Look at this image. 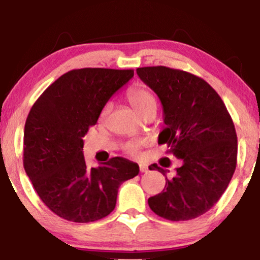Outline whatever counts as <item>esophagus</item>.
Instances as JSON below:
<instances>
[{"label": "esophagus", "instance_id": "esophagus-1", "mask_svg": "<svg viewBox=\"0 0 260 260\" xmlns=\"http://www.w3.org/2000/svg\"><path fill=\"white\" fill-rule=\"evenodd\" d=\"M140 170H141V173H147L149 168H148V166H145V165H140Z\"/></svg>", "mask_w": 260, "mask_h": 260}]
</instances>
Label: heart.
I'll return each mask as SVG.
<instances>
[{
  "instance_id": "b5f03b06",
  "label": "heart",
  "mask_w": 260,
  "mask_h": 260,
  "mask_svg": "<svg viewBox=\"0 0 260 260\" xmlns=\"http://www.w3.org/2000/svg\"><path fill=\"white\" fill-rule=\"evenodd\" d=\"M127 99H129L130 104L135 109L138 115L142 116L149 109H156V97L154 93L145 86H135L127 92ZM110 110H111V103H106L101 112V119H105L106 116L109 115ZM141 144L136 142H131L124 145V151L130 156H137L140 152Z\"/></svg>"
}]
</instances>
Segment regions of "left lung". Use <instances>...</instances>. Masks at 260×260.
<instances>
[{"label":"left lung","instance_id":"8db88e82","mask_svg":"<svg viewBox=\"0 0 260 260\" xmlns=\"http://www.w3.org/2000/svg\"><path fill=\"white\" fill-rule=\"evenodd\" d=\"M136 72L162 103L166 126L158 144L168 145L169 154L182 163L173 179L166 176L165 189L148 199L149 207L172 221L198 218L219 201L236 170L233 120L220 95L200 77L166 66ZM152 167L166 175L156 163Z\"/></svg>","mask_w":260,"mask_h":260}]
</instances>
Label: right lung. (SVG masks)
Wrapping results in <instances>:
<instances>
[{"mask_svg": "<svg viewBox=\"0 0 260 260\" xmlns=\"http://www.w3.org/2000/svg\"><path fill=\"white\" fill-rule=\"evenodd\" d=\"M134 70L79 69L62 74L31 106L24 124L23 167L42 202L60 218L93 222L116 207L118 188L140 167L112 157L87 168L83 137Z\"/></svg>", "mask_w": 260, "mask_h": 260, "instance_id": "right-lung-1", "label": "right lung"}]
</instances>
